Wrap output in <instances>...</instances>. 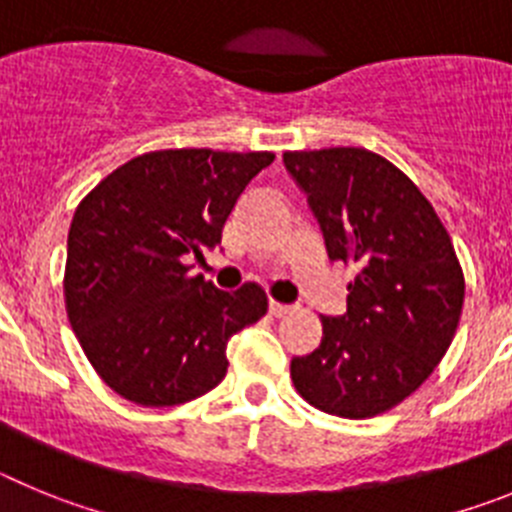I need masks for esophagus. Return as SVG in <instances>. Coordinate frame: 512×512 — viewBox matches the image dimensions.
<instances>
[{"instance_id":"esophagus-1","label":"esophagus","mask_w":512,"mask_h":512,"mask_svg":"<svg viewBox=\"0 0 512 512\" xmlns=\"http://www.w3.org/2000/svg\"><path fill=\"white\" fill-rule=\"evenodd\" d=\"M269 312L274 315V318H282V315H287V312H292V305H282V302H269Z\"/></svg>"}]
</instances>
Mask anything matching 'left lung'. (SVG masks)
<instances>
[{
	"label": "left lung",
	"mask_w": 512,
	"mask_h": 512,
	"mask_svg": "<svg viewBox=\"0 0 512 512\" xmlns=\"http://www.w3.org/2000/svg\"><path fill=\"white\" fill-rule=\"evenodd\" d=\"M330 261L356 266L343 315H320L323 341L292 359L310 405L341 418L395 408L451 346L464 274L449 233L420 189L364 148L284 153Z\"/></svg>",
	"instance_id": "8db88e82"
}]
</instances>
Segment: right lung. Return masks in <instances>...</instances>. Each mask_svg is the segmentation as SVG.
Here are the masks:
<instances>
[{
	"mask_svg": "<svg viewBox=\"0 0 512 512\" xmlns=\"http://www.w3.org/2000/svg\"><path fill=\"white\" fill-rule=\"evenodd\" d=\"M274 153L179 148L138 156L76 207L66 251V312L117 395L171 408L228 372V341L266 312L264 289L223 292L189 274L215 248L253 176Z\"/></svg>",
	"mask_w": 512,
	"mask_h": 512,
	"instance_id": "right-lung-1",
	"label": "right lung"
}]
</instances>
